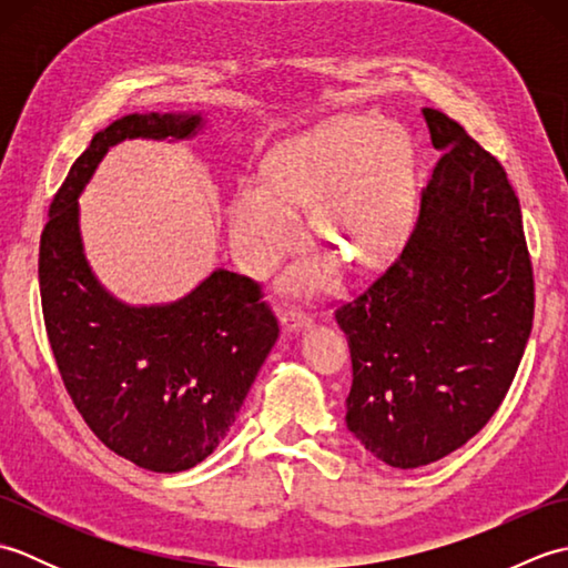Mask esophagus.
Returning a JSON list of instances; mask_svg holds the SVG:
<instances>
[{
	"label": "esophagus",
	"instance_id": "obj_1",
	"mask_svg": "<svg viewBox=\"0 0 568 568\" xmlns=\"http://www.w3.org/2000/svg\"><path fill=\"white\" fill-rule=\"evenodd\" d=\"M281 324L285 332H303L307 327H312V317L310 315H303V312H285V315L281 317Z\"/></svg>",
	"mask_w": 568,
	"mask_h": 568
}]
</instances>
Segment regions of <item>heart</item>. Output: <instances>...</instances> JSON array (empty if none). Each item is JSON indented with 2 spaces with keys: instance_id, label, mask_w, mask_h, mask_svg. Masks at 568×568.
I'll return each mask as SVG.
<instances>
[{
  "instance_id": "obj_1",
  "label": "heart",
  "mask_w": 568,
  "mask_h": 568,
  "mask_svg": "<svg viewBox=\"0 0 568 568\" xmlns=\"http://www.w3.org/2000/svg\"><path fill=\"white\" fill-rule=\"evenodd\" d=\"M265 185L246 183L229 207V234L241 265L253 275L300 244L295 214L310 211L320 246L346 268L373 273L405 244L415 207V155L403 129L371 114H339L275 146L263 165ZM329 283L322 263L300 265L293 291Z\"/></svg>"
}]
</instances>
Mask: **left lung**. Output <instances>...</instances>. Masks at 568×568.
Instances as JSON below:
<instances>
[{
    "instance_id": "1",
    "label": "left lung",
    "mask_w": 568,
    "mask_h": 568,
    "mask_svg": "<svg viewBox=\"0 0 568 568\" xmlns=\"http://www.w3.org/2000/svg\"><path fill=\"white\" fill-rule=\"evenodd\" d=\"M442 153L413 236L385 275L336 310L352 348L346 427L381 462H439L500 407L532 332L523 212L503 165L425 106Z\"/></svg>"
}]
</instances>
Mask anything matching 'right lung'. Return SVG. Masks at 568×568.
I'll list each match as a JSON object with an SVG mask.
<instances>
[{
    "label": "right lung",
    "mask_w": 568,
    "mask_h": 568,
    "mask_svg": "<svg viewBox=\"0 0 568 568\" xmlns=\"http://www.w3.org/2000/svg\"><path fill=\"white\" fill-rule=\"evenodd\" d=\"M202 112L126 114L92 136L48 210L39 285L48 342L78 413L119 456L155 474L204 462L277 339L258 285L214 268L173 303L129 305L84 256L80 195L112 146L131 139L190 141Z\"/></svg>",
    "instance_id": "obj_1"
}]
</instances>
